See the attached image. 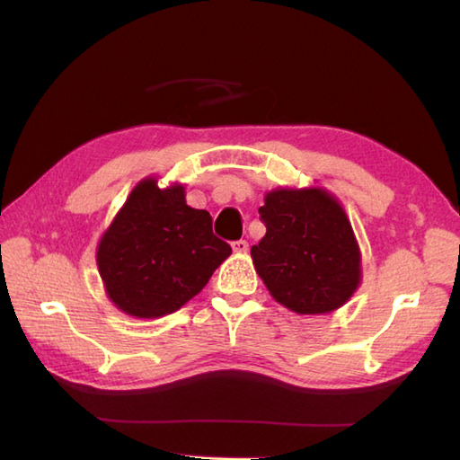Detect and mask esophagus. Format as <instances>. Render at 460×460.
<instances>
[{"instance_id":"1","label":"esophagus","mask_w":460,"mask_h":460,"mask_svg":"<svg viewBox=\"0 0 460 460\" xmlns=\"http://www.w3.org/2000/svg\"><path fill=\"white\" fill-rule=\"evenodd\" d=\"M233 251H235L237 252V255H245V252L249 251V243L247 241H235V243H233Z\"/></svg>"}]
</instances>
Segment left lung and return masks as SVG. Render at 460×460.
Instances as JSON below:
<instances>
[{
    "mask_svg": "<svg viewBox=\"0 0 460 460\" xmlns=\"http://www.w3.org/2000/svg\"><path fill=\"white\" fill-rule=\"evenodd\" d=\"M265 237L251 247L270 296L296 314H330L361 285V251L344 205L322 185L277 188L259 209Z\"/></svg>",
    "mask_w": 460,
    "mask_h": 460,
    "instance_id": "8db88e82",
    "label": "left lung"
}]
</instances>
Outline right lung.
Instances as JSON below:
<instances>
[{
  "instance_id": "right-lung-1",
  "label": "right lung",
  "mask_w": 460,
  "mask_h": 460,
  "mask_svg": "<svg viewBox=\"0 0 460 460\" xmlns=\"http://www.w3.org/2000/svg\"><path fill=\"white\" fill-rule=\"evenodd\" d=\"M211 225L208 211L185 201L183 183L140 180L96 245L106 296L134 318H162L188 305L231 255Z\"/></svg>"
}]
</instances>
